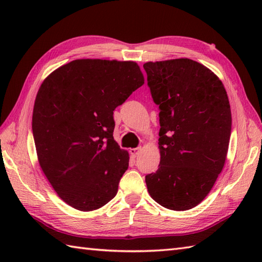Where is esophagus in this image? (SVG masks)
Masks as SVG:
<instances>
[{"label":"esophagus","instance_id":"1","mask_svg":"<svg viewBox=\"0 0 262 262\" xmlns=\"http://www.w3.org/2000/svg\"><path fill=\"white\" fill-rule=\"evenodd\" d=\"M141 151H142V148H141V147H136V148H130V149H129L130 157H133V158H137V157H138V155H140Z\"/></svg>","mask_w":262,"mask_h":262}]
</instances>
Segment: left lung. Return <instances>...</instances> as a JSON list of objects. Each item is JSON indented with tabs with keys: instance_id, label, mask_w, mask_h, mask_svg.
Segmentation results:
<instances>
[{
	"instance_id": "obj_1",
	"label": "left lung",
	"mask_w": 262,
	"mask_h": 262,
	"mask_svg": "<svg viewBox=\"0 0 262 262\" xmlns=\"http://www.w3.org/2000/svg\"><path fill=\"white\" fill-rule=\"evenodd\" d=\"M159 105L161 154L145 177L151 197L163 207L188 210L202 203L223 169L232 129L223 83L188 58L143 65Z\"/></svg>"
}]
</instances>
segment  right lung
I'll return each mask as SVG.
<instances>
[{
    "label": "right lung",
    "instance_id": "right-lung-1",
    "mask_svg": "<svg viewBox=\"0 0 262 262\" xmlns=\"http://www.w3.org/2000/svg\"><path fill=\"white\" fill-rule=\"evenodd\" d=\"M144 84L135 62L76 59L54 71L37 93L32 134L54 190L75 209L113 199L129 155L114 140V110Z\"/></svg>",
    "mask_w": 262,
    "mask_h": 262
}]
</instances>
